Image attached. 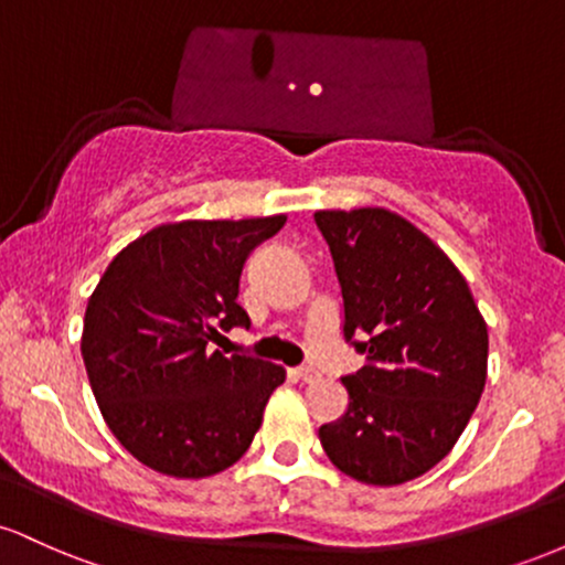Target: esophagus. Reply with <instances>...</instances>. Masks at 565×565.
<instances>
[{
  "label": "esophagus",
  "instance_id": "34e87169",
  "mask_svg": "<svg viewBox=\"0 0 565 565\" xmlns=\"http://www.w3.org/2000/svg\"><path fill=\"white\" fill-rule=\"evenodd\" d=\"M295 374H297V377H300L302 382H316V380L321 377V374H319V369H316V366H310V364H305V366H297V369H295Z\"/></svg>",
  "mask_w": 565,
  "mask_h": 565
}]
</instances>
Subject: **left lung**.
I'll return each instance as SVG.
<instances>
[{"label":"left lung","mask_w":565,"mask_h":565,"mask_svg":"<svg viewBox=\"0 0 565 565\" xmlns=\"http://www.w3.org/2000/svg\"><path fill=\"white\" fill-rule=\"evenodd\" d=\"M342 291V337L366 355L348 408L321 425L345 476L398 486L438 465L486 385L489 332L468 281L423 231L377 206L316 212Z\"/></svg>","instance_id":"left-lung-1"}]
</instances>
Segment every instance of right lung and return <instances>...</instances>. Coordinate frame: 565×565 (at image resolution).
Returning <instances> with one entry per match:
<instances>
[{
    "label": "right lung",
    "instance_id": "add662e5",
    "mask_svg": "<svg viewBox=\"0 0 565 565\" xmlns=\"http://www.w3.org/2000/svg\"><path fill=\"white\" fill-rule=\"evenodd\" d=\"M287 217L159 225L114 257L87 302L82 359L103 417L151 470L206 478L231 468L263 425L284 369L212 350L249 329L246 257Z\"/></svg>",
    "mask_w": 565,
    "mask_h": 565
}]
</instances>
